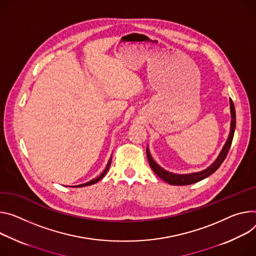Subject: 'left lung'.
<instances>
[{
  "label": "left lung",
  "mask_w": 256,
  "mask_h": 256,
  "mask_svg": "<svg viewBox=\"0 0 256 256\" xmlns=\"http://www.w3.org/2000/svg\"><path fill=\"white\" fill-rule=\"evenodd\" d=\"M230 134L228 140L224 144V146L222 147L220 155L218 156V158L216 159V161L214 164L208 166L206 170L198 172H192V174H172L168 170H166L164 168H162L160 166H158L156 162L154 161V159L152 158L149 148L147 147L146 153H147V158L149 161V164L151 166V168L153 170V172L161 178L164 180V182H168L170 184H174V186H186V184H195L199 180H204L205 178L209 176L210 174H212L224 162V160L226 159L228 152L230 148L232 145V141H233L234 138V132H235V128H236V111H235V106L232 99H230Z\"/></svg>",
  "instance_id": "8db88e82"
}]
</instances>
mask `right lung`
Listing matches in <instances>:
<instances>
[{
	"instance_id": "obj_1",
	"label": "right lung",
	"mask_w": 256,
	"mask_h": 256,
	"mask_svg": "<svg viewBox=\"0 0 256 256\" xmlns=\"http://www.w3.org/2000/svg\"><path fill=\"white\" fill-rule=\"evenodd\" d=\"M111 160H112V156L109 158V160H108V164H107V166H106V168H105V170H104V172L99 176H97L96 178H92V180H90V182H86V184H78V186H74V188H80V187H86V186H90V184H96L97 182H99L100 180H102L104 176H105V174H107V172H108V170H109V168H110V164H111Z\"/></svg>"
}]
</instances>
